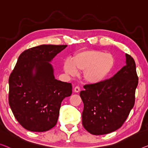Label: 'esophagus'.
I'll return each instance as SVG.
<instances>
[{"instance_id": "obj_1", "label": "esophagus", "mask_w": 148, "mask_h": 148, "mask_svg": "<svg viewBox=\"0 0 148 148\" xmlns=\"http://www.w3.org/2000/svg\"><path fill=\"white\" fill-rule=\"evenodd\" d=\"M74 90L75 92H76V93H78V92H80V87H79V86H76V87L74 88Z\"/></svg>"}]
</instances>
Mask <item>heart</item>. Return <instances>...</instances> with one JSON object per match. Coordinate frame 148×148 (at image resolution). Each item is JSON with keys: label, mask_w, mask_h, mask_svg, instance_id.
Segmentation results:
<instances>
[{"label": "heart", "mask_w": 148, "mask_h": 148, "mask_svg": "<svg viewBox=\"0 0 148 148\" xmlns=\"http://www.w3.org/2000/svg\"><path fill=\"white\" fill-rule=\"evenodd\" d=\"M114 65L113 56L100 50H88L75 55L72 60L64 63V70L68 74L75 76L77 71H84L83 77L90 84H96L104 80Z\"/></svg>", "instance_id": "b5f03b06"}]
</instances>
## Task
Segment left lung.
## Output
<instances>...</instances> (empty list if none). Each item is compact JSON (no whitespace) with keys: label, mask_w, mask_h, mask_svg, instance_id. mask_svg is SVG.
Masks as SVG:
<instances>
[{"label":"left lung","mask_w":148,"mask_h":148,"mask_svg":"<svg viewBox=\"0 0 148 148\" xmlns=\"http://www.w3.org/2000/svg\"><path fill=\"white\" fill-rule=\"evenodd\" d=\"M138 84L136 63L125 54V65L112 78L84 86L82 125L93 135L107 134L120 128L135 102Z\"/></svg>","instance_id":"1"}]
</instances>
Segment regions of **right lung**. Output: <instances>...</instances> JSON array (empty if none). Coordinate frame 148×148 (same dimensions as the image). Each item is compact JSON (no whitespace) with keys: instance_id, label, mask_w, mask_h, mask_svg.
<instances>
[{"instance_id":"right-lung-1","label":"right lung","mask_w":148,"mask_h":148,"mask_svg":"<svg viewBox=\"0 0 148 148\" xmlns=\"http://www.w3.org/2000/svg\"><path fill=\"white\" fill-rule=\"evenodd\" d=\"M66 46L43 45L26 50L10 75L8 102L27 130L42 132L55 126L62 101L71 96L72 84L56 80L50 63Z\"/></svg>"}]
</instances>
